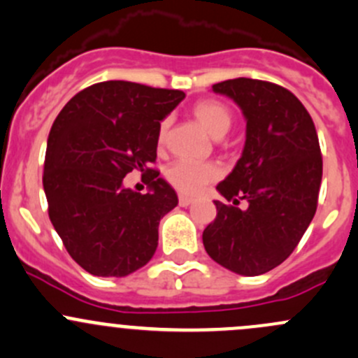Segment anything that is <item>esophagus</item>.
Here are the masks:
<instances>
[{"mask_svg": "<svg viewBox=\"0 0 358 358\" xmlns=\"http://www.w3.org/2000/svg\"><path fill=\"white\" fill-rule=\"evenodd\" d=\"M191 203H193V198L184 196V194H180V196H179V205L180 206H189Z\"/></svg>", "mask_w": 358, "mask_h": 358, "instance_id": "obj_1", "label": "esophagus"}]
</instances>
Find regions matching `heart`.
Returning a JSON list of instances; mask_svg holds the SVG:
<instances>
[{
  "label": "heart",
  "instance_id": "obj_1",
  "mask_svg": "<svg viewBox=\"0 0 358 358\" xmlns=\"http://www.w3.org/2000/svg\"><path fill=\"white\" fill-rule=\"evenodd\" d=\"M193 115L205 127L213 139L227 134L233 124V113L224 103L215 99H205L193 106ZM167 138V122L158 127V145H164ZM220 178V169L215 164H194L189 160H179L167 169V180L184 194H196Z\"/></svg>",
  "mask_w": 358,
  "mask_h": 358
}]
</instances>
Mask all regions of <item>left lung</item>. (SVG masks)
<instances>
[{"instance_id":"8db88e82","label":"left lung","mask_w":358,"mask_h":358,"mask_svg":"<svg viewBox=\"0 0 358 358\" xmlns=\"http://www.w3.org/2000/svg\"><path fill=\"white\" fill-rule=\"evenodd\" d=\"M246 120L241 158L217 191V217L203 231V246L222 267L260 275L291 255L317 210L322 157L312 117L301 101L278 84L238 79L213 84ZM245 199L249 206L237 205Z\"/></svg>"}]
</instances>
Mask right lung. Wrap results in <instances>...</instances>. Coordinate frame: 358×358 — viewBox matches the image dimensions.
Here are the masks:
<instances>
[{
  "instance_id": "obj_1",
  "label": "right lung",
  "mask_w": 358,
  "mask_h": 358,
  "mask_svg": "<svg viewBox=\"0 0 358 358\" xmlns=\"http://www.w3.org/2000/svg\"><path fill=\"white\" fill-rule=\"evenodd\" d=\"M178 90L106 80L77 93L48 136L43 186L55 231L73 260L99 278H124L148 264L158 246V224L178 194L157 158L160 122L182 101ZM132 170L149 191L123 186Z\"/></svg>"
}]
</instances>
